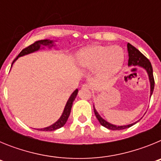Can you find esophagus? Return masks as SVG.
<instances>
[{"instance_id": "esophagus-1", "label": "esophagus", "mask_w": 161, "mask_h": 161, "mask_svg": "<svg viewBox=\"0 0 161 161\" xmlns=\"http://www.w3.org/2000/svg\"><path fill=\"white\" fill-rule=\"evenodd\" d=\"M82 89H90V85H89L88 84H85V85H82Z\"/></svg>"}]
</instances>
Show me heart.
I'll return each mask as SVG.
<instances>
[{"label":"heart","mask_w":161,"mask_h":161,"mask_svg":"<svg viewBox=\"0 0 161 161\" xmlns=\"http://www.w3.org/2000/svg\"><path fill=\"white\" fill-rule=\"evenodd\" d=\"M124 61V52L118 46L96 45L82 49L77 54V64L88 70L97 68V76L108 79L117 73Z\"/></svg>","instance_id":"heart-1"}]
</instances>
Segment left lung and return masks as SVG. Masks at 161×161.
Wrapping results in <instances>:
<instances>
[{"label":"left lung","instance_id":"1","mask_svg":"<svg viewBox=\"0 0 161 161\" xmlns=\"http://www.w3.org/2000/svg\"><path fill=\"white\" fill-rule=\"evenodd\" d=\"M127 51H128V66H139L141 67L144 69L147 73V76L149 78V82H150V97L152 96L153 93V90H154V86H155V81H154V77H153V67L151 64L150 61L148 60V59L145 57L144 55L139 52V50L136 49L135 47H133L131 44L127 43ZM93 109H94V114L96 115L97 119L99 121V123L102 126H105L106 128L109 129V130H124V129L129 128L131 126H133L134 124H136L137 122L136 123H131V124L128 125H124V126H116V125L111 124L109 123V122L106 121L104 119H102L100 116V114H98V112L97 111V109H95L94 105H93Z\"/></svg>","mask_w":161,"mask_h":161}]
</instances>
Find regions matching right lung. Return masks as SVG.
<instances>
[{
	"label": "right lung",
	"mask_w": 161,
	"mask_h": 161,
	"mask_svg": "<svg viewBox=\"0 0 161 161\" xmlns=\"http://www.w3.org/2000/svg\"><path fill=\"white\" fill-rule=\"evenodd\" d=\"M54 42L55 41L53 40H50V39H43V40H39L37 41V42H34L33 44L30 45L29 47H25V49H23L22 52H20L19 55H18L16 57V59H14L13 61V64L17 60L19 57L21 56H23V55H28V54L33 53V52H35L38 50H40L41 48L43 49L44 47H48L49 48L55 46V44H54ZM12 67V66H11ZM78 93V89H76V90L74 91L73 93L71 94V96L69 97L68 98V102H67L66 105H65L64 109L63 114L60 116L59 119H58L55 123H53L52 125L49 126H47V127H44V128H41V129H37L38 130H42V131H52V130H57V129L60 128L62 126H64L66 123L67 120H68V117H69V115H70L71 113V109H72V103H73L74 100H75V98L76 97V95Z\"/></svg>",
	"instance_id": "right-lung-1"
}]
</instances>
